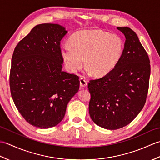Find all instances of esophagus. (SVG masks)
Wrapping results in <instances>:
<instances>
[{
  "instance_id": "obj_1",
  "label": "esophagus",
  "mask_w": 160,
  "mask_h": 160,
  "mask_svg": "<svg viewBox=\"0 0 160 160\" xmlns=\"http://www.w3.org/2000/svg\"><path fill=\"white\" fill-rule=\"evenodd\" d=\"M80 85L82 87H86L87 86V81L83 78H80Z\"/></svg>"
}]
</instances>
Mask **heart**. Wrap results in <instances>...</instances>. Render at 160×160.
Here are the masks:
<instances>
[{
	"instance_id": "obj_1",
	"label": "heart",
	"mask_w": 160,
	"mask_h": 160,
	"mask_svg": "<svg viewBox=\"0 0 160 160\" xmlns=\"http://www.w3.org/2000/svg\"><path fill=\"white\" fill-rule=\"evenodd\" d=\"M71 45L64 44L61 53L67 69L77 72L83 67L84 59L94 76H104L113 71L121 60L124 42L117 35L98 30H82L71 37Z\"/></svg>"
}]
</instances>
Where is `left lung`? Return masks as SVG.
I'll return each instance as SVG.
<instances>
[{
    "instance_id": "1",
    "label": "left lung",
    "mask_w": 160,
    "mask_h": 160,
    "mask_svg": "<svg viewBox=\"0 0 160 160\" xmlns=\"http://www.w3.org/2000/svg\"><path fill=\"white\" fill-rule=\"evenodd\" d=\"M117 29L126 38L120 61L111 72L88 84L90 117L95 124L109 130L125 127L140 113L151 74L148 56L136 33L127 27Z\"/></svg>"
}]
</instances>
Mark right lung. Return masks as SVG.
Returning <instances> with one entry per match:
<instances>
[{
  "mask_svg": "<svg viewBox=\"0 0 160 160\" xmlns=\"http://www.w3.org/2000/svg\"><path fill=\"white\" fill-rule=\"evenodd\" d=\"M67 33L58 24H40L13 51L11 95L20 113L33 127L49 128L58 124L79 90L78 76L62 71L60 45Z\"/></svg>",
  "mask_w": 160,
  "mask_h": 160,
  "instance_id": "right-lung-1",
  "label": "right lung"
}]
</instances>
